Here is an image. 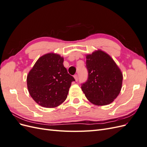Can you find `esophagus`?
Masks as SVG:
<instances>
[{
    "label": "esophagus",
    "instance_id": "esophagus-1",
    "mask_svg": "<svg viewBox=\"0 0 147 147\" xmlns=\"http://www.w3.org/2000/svg\"><path fill=\"white\" fill-rule=\"evenodd\" d=\"M74 77V78L75 80V81L77 82L78 81V75H75Z\"/></svg>",
    "mask_w": 147,
    "mask_h": 147
}]
</instances>
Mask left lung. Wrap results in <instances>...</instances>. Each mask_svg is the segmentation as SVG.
Masks as SVG:
<instances>
[{"label": "left lung", "mask_w": 147, "mask_h": 147, "mask_svg": "<svg viewBox=\"0 0 147 147\" xmlns=\"http://www.w3.org/2000/svg\"><path fill=\"white\" fill-rule=\"evenodd\" d=\"M88 77L82 89L88 100L96 105H108L121 90L123 74L113 59L101 50L86 55Z\"/></svg>", "instance_id": "8db88e82"}]
</instances>
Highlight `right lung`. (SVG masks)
<instances>
[{
	"instance_id": "1",
	"label": "right lung",
	"mask_w": 147,
	"mask_h": 147,
	"mask_svg": "<svg viewBox=\"0 0 147 147\" xmlns=\"http://www.w3.org/2000/svg\"><path fill=\"white\" fill-rule=\"evenodd\" d=\"M64 58L48 53L37 61L27 77L30 96L43 107L54 108L65 101L74 78L63 65Z\"/></svg>"
}]
</instances>
